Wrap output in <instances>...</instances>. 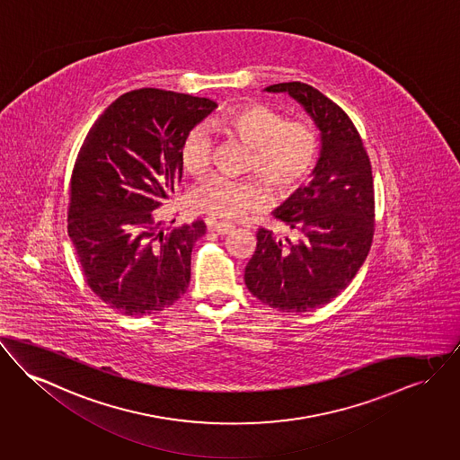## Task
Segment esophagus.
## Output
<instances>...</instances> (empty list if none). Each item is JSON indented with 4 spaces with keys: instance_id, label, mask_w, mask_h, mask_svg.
Instances as JSON below:
<instances>
[{
    "instance_id": "1",
    "label": "esophagus",
    "mask_w": 460,
    "mask_h": 460,
    "mask_svg": "<svg viewBox=\"0 0 460 460\" xmlns=\"http://www.w3.org/2000/svg\"><path fill=\"white\" fill-rule=\"evenodd\" d=\"M208 227L217 233V234H229V233H233L234 231V226H231V224H226V222H208Z\"/></svg>"
}]
</instances>
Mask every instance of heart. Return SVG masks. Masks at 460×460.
I'll list each match as a JSON object with an SVG mask.
<instances>
[{
	"mask_svg": "<svg viewBox=\"0 0 460 460\" xmlns=\"http://www.w3.org/2000/svg\"><path fill=\"white\" fill-rule=\"evenodd\" d=\"M217 128L240 138L250 147L248 170L255 172L276 194H288L311 175L320 156L316 128L302 119L287 121L276 109L250 104L226 112ZM214 138L198 125L181 146V163L190 175L203 173L212 158ZM266 196L253 181L212 175L190 190L192 210L216 218H236L262 207Z\"/></svg>",
	"mask_w": 460,
	"mask_h": 460,
	"instance_id": "1",
	"label": "heart"
}]
</instances>
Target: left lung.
I'll return each mask as SVG.
<instances>
[{
  "mask_svg": "<svg viewBox=\"0 0 460 460\" xmlns=\"http://www.w3.org/2000/svg\"><path fill=\"white\" fill-rule=\"evenodd\" d=\"M288 93L313 118L322 137L320 158L307 188L272 214L296 238L257 231L244 268L253 297L285 313H305L332 302L363 266L374 240V177L368 155L349 116L305 83L264 88Z\"/></svg>",
  "mask_w": 460,
  "mask_h": 460,
  "instance_id": "obj_1",
  "label": "left lung"
}]
</instances>
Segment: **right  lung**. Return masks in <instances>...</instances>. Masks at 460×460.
<instances>
[{
  "instance_id": "obj_1",
  "label": "right lung",
  "mask_w": 460,
  "mask_h": 460,
  "mask_svg": "<svg viewBox=\"0 0 460 460\" xmlns=\"http://www.w3.org/2000/svg\"><path fill=\"white\" fill-rule=\"evenodd\" d=\"M216 102L158 88L123 93L90 128L73 168L67 233L92 292L127 316L186 294L194 220L170 229L156 208L182 177L181 146Z\"/></svg>"
}]
</instances>
